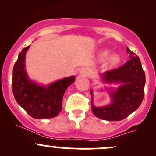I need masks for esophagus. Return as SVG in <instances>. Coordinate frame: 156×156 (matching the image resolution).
<instances>
[{"label": "esophagus", "mask_w": 156, "mask_h": 156, "mask_svg": "<svg viewBox=\"0 0 156 156\" xmlns=\"http://www.w3.org/2000/svg\"><path fill=\"white\" fill-rule=\"evenodd\" d=\"M80 74L82 76L90 77L91 75H92V72H91V70L89 68H84L81 69V72H80Z\"/></svg>", "instance_id": "esophagus-1"}]
</instances>
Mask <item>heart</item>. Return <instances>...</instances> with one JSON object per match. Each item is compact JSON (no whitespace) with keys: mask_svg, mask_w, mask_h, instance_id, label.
I'll use <instances>...</instances> for the list:
<instances>
[{"mask_svg":"<svg viewBox=\"0 0 156 156\" xmlns=\"http://www.w3.org/2000/svg\"><path fill=\"white\" fill-rule=\"evenodd\" d=\"M110 54V51L108 50H103L100 52V58L101 60H104V59H107ZM120 61V57H119V55L117 54H113L112 56H111L108 59V63L111 66H115L116 64H118Z\"/></svg>","mask_w":156,"mask_h":156,"instance_id":"heart-1","label":"heart"}]
</instances>
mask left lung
<instances>
[{"instance_id": "8db88e82", "label": "left lung", "mask_w": 156, "mask_h": 156, "mask_svg": "<svg viewBox=\"0 0 156 156\" xmlns=\"http://www.w3.org/2000/svg\"><path fill=\"white\" fill-rule=\"evenodd\" d=\"M130 59L124 65L111 69L103 74L106 83H122L115 91L112 93V103L104 107L97 108L93 105L92 112L97 118L116 122L123 120L137 109L144 97L146 83L145 72L140 58L127 48ZM92 96V91H90Z\"/></svg>"}]
</instances>
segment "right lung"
<instances>
[{"label":"right lung","instance_id":"right-lung-1","mask_svg":"<svg viewBox=\"0 0 156 156\" xmlns=\"http://www.w3.org/2000/svg\"><path fill=\"white\" fill-rule=\"evenodd\" d=\"M30 46L23 48L12 70V90L13 96L31 117L37 119H51L62 110V97L75 76L62 78L48 87L30 81L25 70V56Z\"/></svg>","mask_w":156,"mask_h":156}]
</instances>
